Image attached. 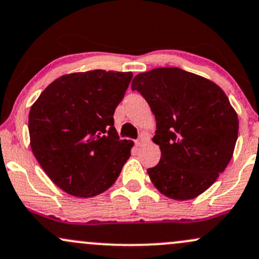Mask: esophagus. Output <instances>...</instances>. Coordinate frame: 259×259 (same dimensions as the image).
Segmentation results:
<instances>
[{
	"instance_id": "34e87169",
	"label": "esophagus",
	"mask_w": 259,
	"mask_h": 259,
	"mask_svg": "<svg viewBox=\"0 0 259 259\" xmlns=\"http://www.w3.org/2000/svg\"><path fill=\"white\" fill-rule=\"evenodd\" d=\"M146 140H147L146 136H145V135L143 134V135L139 136L138 139H136V140H135V144L138 145V146H143V145H144L145 143H146Z\"/></svg>"
}]
</instances>
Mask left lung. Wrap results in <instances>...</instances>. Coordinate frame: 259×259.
<instances>
[{
  "label": "left lung",
  "instance_id": "left-lung-1",
  "mask_svg": "<svg viewBox=\"0 0 259 259\" xmlns=\"http://www.w3.org/2000/svg\"><path fill=\"white\" fill-rule=\"evenodd\" d=\"M132 90L155 114L152 140L161 158L147 169L153 186L177 200L205 192L226 168L237 141L238 118L224 91L178 67L139 73Z\"/></svg>",
  "mask_w": 259,
  "mask_h": 259
}]
</instances>
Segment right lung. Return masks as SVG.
<instances>
[{
  "label": "right lung",
  "mask_w": 259,
  "mask_h": 259,
  "mask_svg": "<svg viewBox=\"0 0 259 259\" xmlns=\"http://www.w3.org/2000/svg\"><path fill=\"white\" fill-rule=\"evenodd\" d=\"M132 72L93 70L55 79L30 108V146L45 173L67 194L90 198L114 184L133 141L120 140L115 108Z\"/></svg>",
  "instance_id": "obj_1"
}]
</instances>
